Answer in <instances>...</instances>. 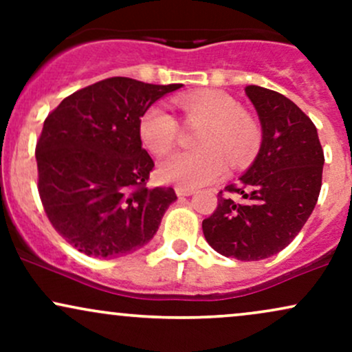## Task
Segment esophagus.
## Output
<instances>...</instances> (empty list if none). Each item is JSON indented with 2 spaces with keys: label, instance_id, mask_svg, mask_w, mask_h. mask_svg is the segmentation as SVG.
Returning <instances> with one entry per match:
<instances>
[{
  "label": "esophagus",
  "instance_id": "1",
  "mask_svg": "<svg viewBox=\"0 0 352 352\" xmlns=\"http://www.w3.org/2000/svg\"><path fill=\"white\" fill-rule=\"evenodd\" d=\"M175 193L179 197H190L193 193V190L187 187H175Z\"/></svg>",
  "mask_w": 352,
  "mask_h": 352
}]
</instances>
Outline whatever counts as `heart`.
Masks as SVG:
<instances>
[{
    "instance_id": "1",
    "label": "heart",
    "mask_w": 352,
    "mask_h": 352,
    "mask_svg": "<svg viewBox=\"0 0 352 352\" xmlns=\"http://www.w3.org/2000/svg\"><path fill=\"white\" fill-rule=\"evenodd\" d=\"M187 125H200L197 151L177 152L159 165V177L180 187L197 188L212 184L227 172V158L241 167L253 157L260 132L252 117L241 112L232 96L220 91H199L177 99ZM139 135L147 151L164 155L180 135L179 120L162 106H152L139 122Z\"/></svg>"
}]
</instances>
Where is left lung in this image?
<instances>
[{
    "label": "left lung",
    "instance_id": "1",
    "mask_svg": "<svg viewBox=\"0 0 352 352\" xmlns=\"http://www.w3.org/2000/svg\"><path fill=\"white\" fill-rule=\"evenodd\" d=\"M261 122L260 152L238 184L218 192L205 240L241 261L265 260L293 241L316 205L324 153L314 124L276 91L246 86Z\"/></svg>",
    "mask_w": 352,
    "mask_h": 352
}]
</instances>
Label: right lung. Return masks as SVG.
<instances>
[{"mask_svg": "<svg viewBox=\"0 0 352 352\" xmlns=\"http://www.w3.org/2000/svg\"><path fill=\"white\" fill-rule=\"evenodd\" d=\"M182 84L109 78L67 96L36 144L38 190L51 225L87 256L142 248L177 200L172 187L147 188L153 160L142 148L140 117Z\"/></svg>", "mask_w": 352, "mask_h": 352, "instance_id": "right-lung-1", "label": "right lung"}]
</instances>
